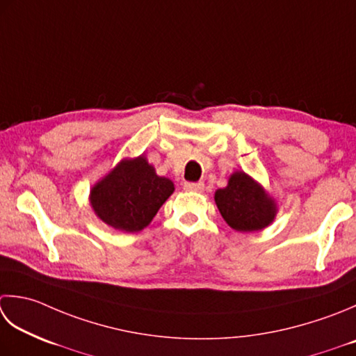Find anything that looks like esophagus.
Masks as SVG:
<instances>
[{
  "instance_id": "obj_1",
  "label": "esophagus",
  "mask_w": 356,
  "mask_h": 356,
  "mask_svg": "<svg viewBox=\"0 0 356 356\" xmlns=\"http://www.w3.org/2000/svg\"><path fill=\"white\" fill-rule=\"evenodd\" d=\"M184 188L186 191H204L205 185L202 182H185Z\"/></svg>"
}]
</instances>
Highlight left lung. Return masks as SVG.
<instances>
[{"label": "left lung", "instance_id": "left-lung-1", "mask_svg": "<svg viewBox=\"0 0 356 356\" xmlns=\"http://www.w3.org/2000/svg\"><path fill=\"white\" fill-rule=\"evenodd\" d=\"M222 218L236 232H259L273 222L277 207L273 197L243 171H236L228 185L214 193Z\"/></svg>", "mask_w": 356, "mask_h": 356}]
</instances>
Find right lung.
<instances>
[{
  "mask_svg": "<svg viewBox=\"0 0 356 356\" xmlns=\"http://www.w3.org/2000/svg\"><path fill=\"white\" fill-rule=\"evenodd\" d=\"M174 191L170 179L160 177L145 156L123 159L90 190L95 214L118 232L136 233L149 225Z\"/></svg>",
  "mask_w": 356,
  "mask_h": 356,
  "instance_id": "add662e5",
  "label": "right lung"
}]
</instances>
